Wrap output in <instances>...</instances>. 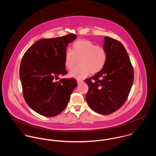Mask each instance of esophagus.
Instances as JSON below:
<instances>
[{"mask_svg":"<svg viewBox=\"0 0 156 156\" xmlns=\"http://www.w3.org/2000/svg\"><path fill=\"white\" fill-rule=\"evenodd\" d=\"M77 83H78V84H81V83H83V81L78 80V81H77Z\"/></svg>","mask_w":156,"mask_h":156,"instance_id":"esophagus-1","label":"esophagus"}]
</instances>
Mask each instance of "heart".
Instances as JSON below:
<instances>
[{
  "instance_id": "heart-1",
  "label": "heart",
  "mask_w": 156,
  "mask_h": 156,
  "mask_svg": "<svg viewBox=\"0 0 156 156\" xmlns=\"http://www.w3.org/2000/svg\"><path fill=\"white\" fill-rule=\"evenodd\" d=\"M107 58L105 48L97 46L88 40H78L73 44L72 50L66 51L64 65L68 70H72L78 60L79 66L69 72V76L81 80L90 73L96 74L100 72L106 65Z\"/></svg>"
}]
</instances>
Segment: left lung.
<instances>
[{
	"label": "left lung",
	"instance_id": "obj_1",
	"mask_svg": "<svg viewBox=\"0 0 156 156\" xmlns=\"http://www.w3.org/2000/svg\"><path fill=\"white\" fill-rule=\"evenodd\" d=\"M107 53L104 68L85 79L89 89L85 99L88 106L101 115H109L125 103L133 81V69L126 50L119 41L105 37Z\"/></svg>",
	"mask_w": 156,
	"mask_h": 156
}]
</instances>
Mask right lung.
I'll return each mask as SVG.
<instances>
[{
	"mask_svg": "<svg viewBox=\"0 0 156 156\" xmlns=\"http://www.w3.org/2000/svg\"><path fill=\"white\" fill-rule=\"evenodd\" d=\"M76 36L69 34L37 41L23 57L20 77L24 99L38 114L53 117L67 106L71 95L77 85L73 78L60 79L67 74L64 65L66 47Z\"/></svg>",
	"mask_w": 156,
	"mask_h": 156,
	"instance_id": "right-lung-1",
	"label": "right lung"
}]
</instances>
